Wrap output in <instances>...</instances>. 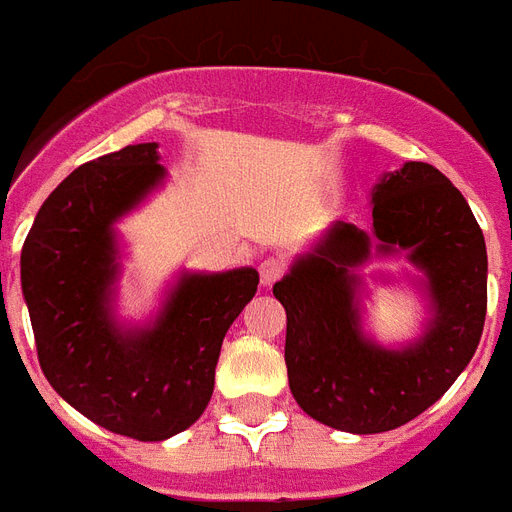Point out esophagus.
Listing matches in <instances>:
<instances>
[{"label":"esophagus","instance_id":"esophagus-1","mask_svg":"<svg viewBox=\"0 0 512 512\" xmlns=\"http://www.w3.org/2000/svg\"><path fill=\"white\" fill-rule=\"evenodd\" d=\"M282 272H285V264H282L280 259H275V256H272V259H264L259 264L261 285H264V288H269V285H275V282L282 277Z\"/></svg>","mask_w":512,"mask_h":512}]
</instances>
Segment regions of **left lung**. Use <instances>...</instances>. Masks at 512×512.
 I'll return each mask as SVG.
<instances>
[{
	"label": "left lung",
	"instance_id": "obj_1",
	"mask_svg": "<svg viewBox=\"0 0 512 512\" xmlns=\"http://www.w3.org/2000/svg\"><path fill=\"white\" fill-rule=\"evenodd\" d=\"M370 206V230L335 222L272 288L288 314L290 394L346 433L394 431L439 402L476 354L486 317L484 232L439 169L407 161L378 179ZM394 255L419 269L429 320L415 342L383 347L361 327V267Z\"/></svg>",
	"mask_w": 512,
	"mask_h": 512
}]
</instances>
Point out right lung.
<instances>
[{
	"mask_svg": "<svg viewBox=\"0 0 512 512\" xmlns=\"http://www.w3.org/2000/svg\"><path fill=\"white\" fill-rule=\"evenodd\" d=\"M158 161V142H142L79 166L44 200L20 253L44 378L84 418L137 441L203 415L224 335L259 285L253 267L182 269L150 320L118 317L116 224L166 182Z\"/></svg>",
	"mask_w": 512,
	"mask_h": 512,
	"instance_id": "add662e5",
	"label": "right lung"
}]
</instances>
